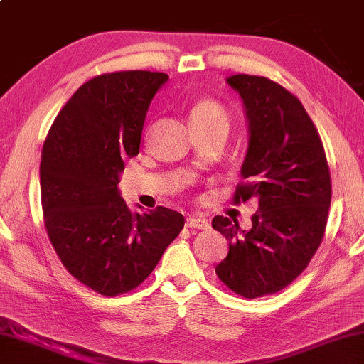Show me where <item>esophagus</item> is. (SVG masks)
<instances>
[{
    "label": "esophagus",
    "mask_w": 364,
    "mask_h": 364,
    "mask_svg": "<svg viewBox=\"0 0 364 364\" xmlns=\"http://www.w3.org/2000/svg\"><path fill=\"white\" fill-rule=\"evenodd\" d=\"M186 227L189 229H209V222L203 219V217H188L186 219Z\"/></svg>",
    "instance_id": "1"
}]
</instances>
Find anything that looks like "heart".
Masks as SVG:
<instances>
[{"label":"heart","mask_w":364,"mask_h":364,"mask_svg":"<svg viewBox=\"0 0 364 364\" xmlns=\"http://www.w3.org/2000/svg\"><path fill=\"white\" fill-rule=\"evenodd\" d=\"M215 119H224V121H227V111L220 102L210 100V97H203V100L194 102L191 109V122L215 121Z\"/></svg>","instance_id":"obj_1"}]
</instances>
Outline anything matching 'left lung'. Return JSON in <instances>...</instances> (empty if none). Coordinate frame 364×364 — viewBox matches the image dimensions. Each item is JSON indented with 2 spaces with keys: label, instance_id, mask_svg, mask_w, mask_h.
<instances>
[{
  "label": "left lung",
  "instance_id": "obj_1",
  "mask_svg": "<svg viewBox=\"0 0 364 364\" xmlns=\"http://www.w3.org/2000/svg\"><path fill=\"white\" fill-rule=\"evenodd\" d=\"M245 106L250 142L234 204L255 198L252 229L215 215L229 240L215 274L235 294H274L307 268L327 227L332 180L323 144L302 102L283 86L255 75L227 78Z\"/></svg>",
  "mask_w": 364,
  "mask_h": 364
}]
</instances>
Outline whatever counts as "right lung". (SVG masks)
I'll list each match as a JSON object with an SVG mask.
<instances>
[{
	"instance_id": "1",
	"label": "right lung",
	"mask_w": 364,
	"mask_h": 364,
	"mask_svg": "<svg viewBox=\"0 0 364 364\" xmlns=\"http://www.w3.org/2000/svg\"><path fill=\"white\" fill-rule=\"evenodd\" d=\"M166 73H102L75 91L48 130L41 160L47 235L75 279L106 297L142 284L184 217L159 208L132 214L119 196L124 159L139 154L151 97Z\"/></svg>"
}]
</instances>
